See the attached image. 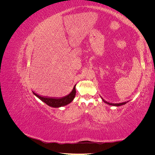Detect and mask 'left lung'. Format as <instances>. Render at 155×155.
<instances>
[{
  "label": "left lung",
  "mask_w": 155,
  "mask_h": 155,
  "mask_svg": "<svg viewBox=\"0 0 155 155\" xmlns=\"http://www.w3.org/2000/svg\"><path fill=\"white\" fill-rule=\"evenodd\" d=\"M101 99H102V100L104 101L105 104H108V105H112V106H116V107H119V106H121V105H125V104H126L127 103L128 101H126V102H123V103H120V104H112V103H109V102H107V101H105V100H104V99H103V98L101 97Z\"/></svg>",
  "instance_id": "obj_1"
}]
</instances>
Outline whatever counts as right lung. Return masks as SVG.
I'll return each instance as SVG.
<instances>
[{
  "instance_id": "add662e5",
  "label": "right lung",
  "mask_w": 155,
  "mask_h": 155,
  "mask_svg": "<svg viewBox=\"0 0 155 155\" xmlns=\"http://www.w3.org/2000/svg\"><path fill=\"white\" fill-rule=\"evenodd\" d=\"M34 94L41 100L42 101H43L46 105H48L50 107H54V108H59L61 107H63L71 103L74 99L75 96H76V85H75L70 94L66 96L62 97L61 98H54V97H46L41 96L38 94H37L34 92H32Z\"/></svg>"
}]
</instances>
